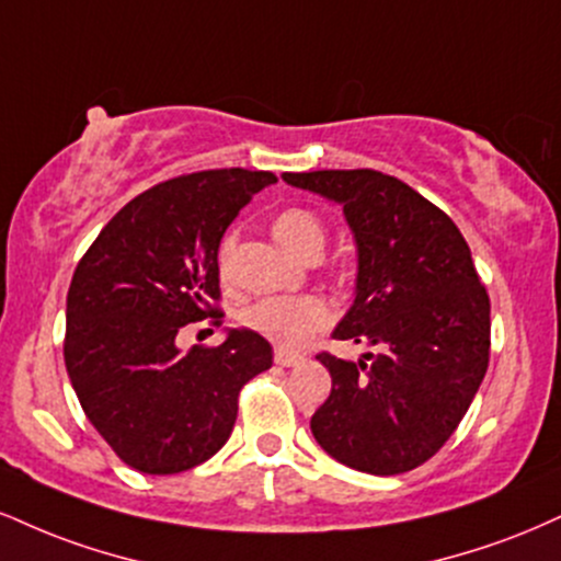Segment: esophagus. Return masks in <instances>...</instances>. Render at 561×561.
<instances>
[{"label": "esophagus", "instance_id": "1", "mask_svg": "<svg viewBox=\"0 0 561 561\" xmlns=\"http://www.w3.org/2000/svg\"><path fill=\"white\" fill-rule=\"evenodd\" d=\"M274 360H276V366L293 368V366H298V363H302V355H298V353H287V350H276Z\"/></svg>", "mask_w": 561, "mask_h": 561}]
</instances>
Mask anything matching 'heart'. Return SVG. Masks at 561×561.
Instances as JSON below:
<instances>
[{
    "label": "heart",
    "mask_w": 561,
    "mask_h": 561,
    "mask_svg": "<svg viewBox=\"0 0 561 561\" xmlns=\"http://www.w3.org/2000/svg\"><path fill=\"white\" fill-rule=\"evenodd\" d=\"M274 238L287 253L306 259V255L323 251V232L321 219L306 208H285L274 216ZM234 234H227L221 240L219 253H216V266L219 276L229 282L232 276V255H234ZM334 319V310L323 298L316 295H302V298H261L240 310L242 327L251 332L266 336L279 347H300L306 345L308 336H313L321 329H327Z\"/></svg>",
    "instance_id": "b5f03b06"
}]
</instances>
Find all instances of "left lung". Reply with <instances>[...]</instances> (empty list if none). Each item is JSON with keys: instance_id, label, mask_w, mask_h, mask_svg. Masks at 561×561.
I'll return each mask as SVG.
<instances>
[{"instance_id": "left-lung-1", "label": "left lung", "mask_w": 561, "mask_h": 561, "mask_svg": "<svg viewBox=\"0 0 561 561\" xmlns=\"http://www.w3.org/2000/svg\"><path fill=\"white\" fill-rule=\"evenodd\" d=\"M342 206L357 251L355 300L334 340L381 353L319 360L332 394L310 417L327 455L370 476L408 473L434 457L468 413L491 347V302L470 248L442 208L374 170L285 172Z\"/></svg>"}]
</instances>
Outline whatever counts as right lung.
Listing matches in <instances>:
<instances>
[{"mask_svg":"<svg viewBox=\"0 0 561 561\" xmlns=\"http://www.w3.org/2000/svg\"><path fill=\"white\" fill-rule=\"evenodd\" d=\"M272 172L208 170L140 193L99 232L67 293L65 366L80 408L130 468L172 476L227 444L238 397L272 368V345L229 329L182 353L185 323L221 313L216 253Z\"/></svg>","mask_w":561,"mask_h":561,"instance_id":"add662e5","label":"right lung"}]
</instances>
